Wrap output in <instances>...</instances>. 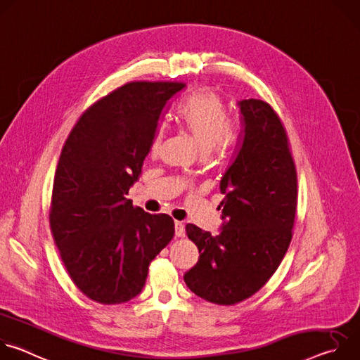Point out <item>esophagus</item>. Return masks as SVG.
<instances>
[{
    "instance_id": "1",
    "label": "esophagus",
    "mask_w": 360,
    "mask_h": 360,
    "mask_svg": "<svg viewBox=\"0 0 360 360\" xmlns=\"http://www.w3.org/2000/svg\"><path fill=\"white\" fill-rule=\"evenodd\" d=\"M175 235H176L178 238L185 236V226H184V224L179 222V221H175Z\"/></svg>"
}]
</instances>
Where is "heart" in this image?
I'll return each instance as SVG.
<instances>
[{
	"label": "heart",
	"mask_w": 360,
	"mask_h": 360,
	"mask_svg": "<svg viewBox=\"0 0 360 360\" xmlns=\"http://www.w3.org/2000/svg\"><path fill=\"white\" fill-rule=\"evenodd\" d=\"M179 125L196 141L203 153L224 150L233 136L226 102L212 89L192 92L178 108ZM165 138L164 127H158L150 141V153L157 155Z\"/></svg>",
	"instance_id": "obj_1"
}]
</instances>
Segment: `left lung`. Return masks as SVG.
Returning a JSON list of instances; mask_svg holds the SVG:
<instances>
[{"label":"left lung","mask_w":360,"mask_h":360,"mask_svg":"<svg viewBox=\"0 0 360 360\" xmlns=\"http://www.w3.org/2000/svg\"><path fill=\"white\" fill-rule=\"evenodd\" d=\"M242 138L221 181L222 228L214 236L193 224L188 238L199 259L186 286L217 304H235L258 292L276 272L292 240L297 176L281 118L261 99L238 102Z\"/></svg>","instance_id":"8db88e82"}]
</instances>
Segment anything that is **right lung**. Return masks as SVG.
Segmentation results:
<instances>
[{
  "mask_svg": "<svg viewBox=\"0 0 360 360\" xmlns=\"http://www.w3.org/2000/svg\"><path fill=\"white\" fill-rule=\"evenodd\" d=\"M184 86L128 82L91 105L63 146L49 226L71 281L98 303L134 299L149 264L175 235L169 215H150L127 195L167 101Z\"/></svg>",
  "mask_w": 360,
  "mask_h": 360,
  "instance_id": "right-lung-1",
  "label": "right lung"
}]
</instances>
